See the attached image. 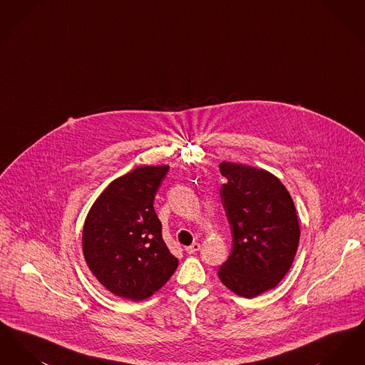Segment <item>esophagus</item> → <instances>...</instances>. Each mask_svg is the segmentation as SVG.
I'll use <instances>...</instances> for the list:
<instances>
[{"label": "esophagus", "instance_id": "obj_1", "mask_svg": "<svg viewBox=\"0 0 365 365\" xmlns=\"http://www.w3.org/2000/svg\"><path fill=\"white\" fill-rule=\"evenodd\" d=\"M200 243L194 242L190 246H187V247H185V250H186V253H189V255H192V253H195V252H198L200 250Z\"/></svg>", "mask_w": 365, "mask_h": 365}]
</instances>
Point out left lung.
<instances>
[{"label": "left lung", "instance_id": "left-lung-1", "mask_svg": "<svg viewBox=\"0 0 365 365\" xmlns=\"http://www.w3.org/2000/svg\"><path fill=\"white\" fill-rule=\"evenodd\" d=\"M219 167L232 247L217 275L235 294L253 298L274 289L293 264L299 242L294 202L265 170L228 161Z\"/></svg>", "mask_w": 365, "mask_h": 365}]
</instances>
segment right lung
<instances>
[{"instance_id": "add662e5", "label": "right lung", "mask_w": 365, "mask_h": 365, "mask_svg": "<svg viewBox=\"0 0 365 365\" xmlns=\"http://www.w3.org/2000/svg\"><path fill=\"white\" fill-rule=\"evenodd\" d=\"M168 165L138 167L109 183L87 213L82 247L93 275L110 293L142 301L178 267L153 208Z\"/></svg>"}]
</instances>
